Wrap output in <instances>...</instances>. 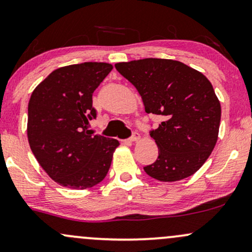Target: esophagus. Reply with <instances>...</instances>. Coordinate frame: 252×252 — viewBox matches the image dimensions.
I'll return each instance as SVG.
<instances>
[{"mask_svg":"<svg viewBox=\"0 0 252 252\" xmlns=\"http://www.w3.org/2000/svg\"><path fill=\"white\" fill-rule=\"evenodd\" d=\"M139 138H140V134H139L137 131H134L132 133L131 137L128 138V141H131V143L132 141H137V140H139Z\"/></svg>","mask_w":252,"mask_h":252,"instance_id":"34e87169","label":"esophagus"}]
</instances>
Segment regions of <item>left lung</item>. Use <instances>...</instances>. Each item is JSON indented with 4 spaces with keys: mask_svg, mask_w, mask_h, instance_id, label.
<instances>
[{
    "mask_svg": "<svg viewBox=\"0 0 252 252\" xmlns=\"http://www.w3.org/2000/svg\"><path fill=\"white\" fill-rule=\"evenodd\" d=\"M137 88L146 113L160 115L150 135L158 146V159L144 167L160 182H177L197 172L218 139L220 103L211 82L180 61L141 59L115 63Z\"/></svg>",
    "mask_w": 252,
    "mask_h": 252,
    "instance_id": "left-lung-1",
    "label": "left lung"
}]
</instances>
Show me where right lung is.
<instances>
[{
    "mask_svg": "<svg viewBox=\"0 0 252 252\" xmlns=\"http://www.w3.org/2000/svg\"><path fill=\"white\" fill-rule=\"evenodd\" d=\"M113 69L106 62H84L55 69L32 92L28 103V141L47 174L75 190L105 179L119 141L91 135L95 119L93 92Z\"/></svg>",
    "mask_w": 252,
    "mask_h": 252,
    "instance_id": "right-lung-1",
    "label": "right lung"
}]
</instances>
